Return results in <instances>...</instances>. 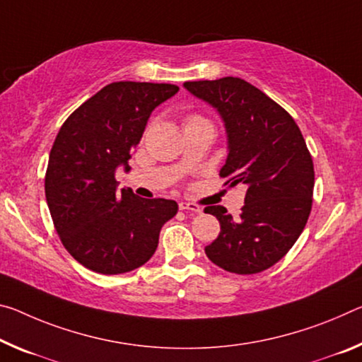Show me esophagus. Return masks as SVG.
I'll list each match as a JSON object with an SVG mask.
<instances>
[{
  "label": "esophagus",
  "mask_w": 362,
  "mask_h": 362,
  "mask_svg": "<svg viewBox=\"0 0 362 362\" xmlns=\"http://www.w3.org/2000/svg\"><path fill=\"white\" fill-rule=\"evenodd\" d=\"M179 209H180V211H190V212H202V211H203L202 208H199L198 204L188 203V202H180V203H179Z\"/></svg>",
  "instance_id": "1"
}]
</instances>
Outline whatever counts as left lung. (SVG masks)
<instances>
[{"mask_svg": "<svg viewBox=\"0 0 362 362\" xmlns=\"http://www.w3.org/2000/svg\"><path fill=\"white\" fill-rule=\"evenodd\" d=\"M183 88L219 114L227 136L221 169L228 185L246 188L238 219L208 206L221 233L206 256L233 274H257L288 253L313 206L314 168L296 122L266 93L238 77L185 82Z\"/></svg>", "mask_w": 362, "mask_h": 362, "instance_id": "1", "label": "left lung"}]
</instances>
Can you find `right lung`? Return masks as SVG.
I'll return each mask as SVG.
<instances>
[{"label":"right lung","mask_w":362,"mask_h":362,"mask_svg":"<svg viewBox=\"0 0 362 362\" xmlns=\"http://www.w3.org/2000/svg\"><path fill=\"white\" fill-rule=\"evenodd\" d=\"M179 87L114 82L76 109L51 148L45 194L64 248L90 271L114 275L154 255L160 227L177 214L175 202L117 190V169L129 159L148 119Z\"/></svg>","instance_id":"right-lung-1"}]
</instances>
